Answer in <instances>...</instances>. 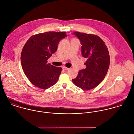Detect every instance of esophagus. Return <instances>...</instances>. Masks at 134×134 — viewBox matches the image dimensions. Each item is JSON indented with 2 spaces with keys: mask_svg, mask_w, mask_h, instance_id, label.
<instances>
[{
  "mask_svg": "<svg viewBox=\"0 0 134 134\" xmlns=\"http://www.w3.org/2000/svg\"><path fill=\"white\" fill-rule=\"evenodd\" d=\"M62 69H63V70H64V71H67V70H69V68H68L65 67V66H63V67H62Z\"/></svg>",
  "mask_w": 134,
  "mask_h": 134,
  "instance_id": "1",
  "label": "esophagus"
}]
</instances>
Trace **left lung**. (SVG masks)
I'll return each instance as SVG.
<instances>
[{
  "label": "left lung",
  "mask_w": 134,
  "mask_h": 134,
  "mask_svg": "<svg viewBox=\"0 0 134 134\" xmlns=\"http://www.w3.org/2000/svg\"><path fill=\"white\" fill-rule=\"evenodd\" d=\"M80 40L82 57L87 58L86 68L79 70L76 77L72 79L75 85L85 90L97 86L104 79L110 64L109 52L105 42L99 37L74 32Z\"/></svg>",
  "instance_id": "1"
}]
</instances>
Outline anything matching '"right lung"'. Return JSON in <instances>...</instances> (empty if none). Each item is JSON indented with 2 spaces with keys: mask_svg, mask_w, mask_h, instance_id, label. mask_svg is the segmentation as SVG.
Returning <instances> with one entry per match:
<instances>
[{
  "mask_svg": "<svg viewBox=\"0 0 134 134\" xmlns=\"http://www.w3.org/2000/svg\"><path fill=\"white\" fill-rule=\"evenodd\" d=\"M67 37L65 32L49 31L31 36L21 53V65L25 75L36 87L47 89L57 82L62 68L47 63L57 50L60 41Z\"/></svg>",
  "mask_w": 134,
  "mask_h": 134,
  "instance_id": "right-lung-1",
  "label": "right lung"
}]
</instances>
